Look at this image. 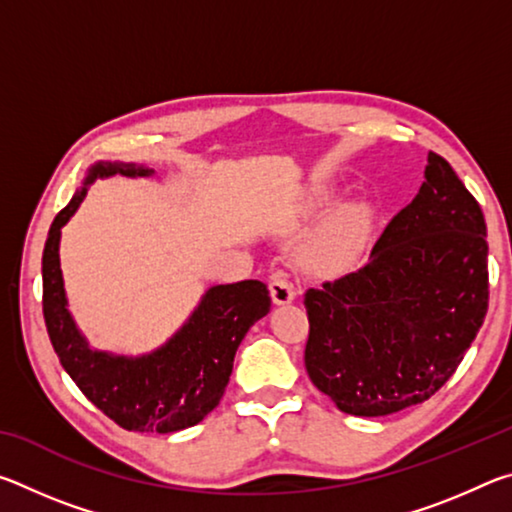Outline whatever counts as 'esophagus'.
I'll return each mask as SVG.
<instances>
[{"label": "esophagus", "mask_w": 512, "mask_h": 512, "mask_svg": "<svg viewBox=\"0 0 512 512\" xmlns=\"http://www.w3.org/2000/svg\"><path fill=\"white\" fill-rule=\"evenodd\" d=\"M268 291H271V298L275 305H287L293 298H296V289L289 280V275L284 271H275L268 280Z\"/></svg>", "instance_id": "esophagus-1"}]
</instances>
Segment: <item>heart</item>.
Here are the masks:
<instances>
[{
  "instance_id": "b5f03b06",
  "label": "heart",
  "mask_w": 512,
  "mask_h": 512,
  "mask_svg": "<svg viewBox=\"0 0 512 512\" xmlns=\"http://www.w3.org/2000/svg\"><path fill=\"white\" fill-rule=\"evenodd\" d=\"M320 203H325V196H318ZM370 225V212L366 205H354L345 212L339 223L329 230V235L323 239L320 244V253H323L325 259L329 262H345L350 259L357 250L361 248L363 239H366Z\"/></svg>"
}]
</instances>
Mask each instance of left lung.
Wrapping results in <instances>:
<instances>
[{
    "label": "left lung",
    "mask_w": 512,
    "mask_h": 512,
    "mask_svg": "<svg viewBox=\"0 0 512 512\" xmlns=\"http://www.w3.org/2000/svg\"><path fill=\"white\" fill-rule=\"evenodd\" d=\"M476 198L429 151L424 183L359 271L307 289L305 366L343 413L381 418L440 391L488 311Z\"/></svg>",
    "instance_id": "obj_1"
}]
</instances>
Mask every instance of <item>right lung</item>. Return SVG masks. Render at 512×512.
Wrapping results in <instances>:
<instances>
[{
  "instance_id": "1",
  "label": "right lung",
  "mask_w": 512,
  "mask_h": 512,
  "mask_svg": "<svg viewBox=\"0 0 512 512\" xmlns=\"http://www.w3.org/2000/svg\"><path fill=\"white\" fill-rule=\"evenodd\" d=\"M149 176L146 167L97 162L85 187L51 223L42 253V314L60 366L99 411L121 429L173 433L201 422L223 397L239 343L259 318L271 311L264 282L216 284L171 339L144 357H115L90 350L67 311L60 273V228L76 212L88 185L106 176Z\"/></svg>"
}]
</instances>
